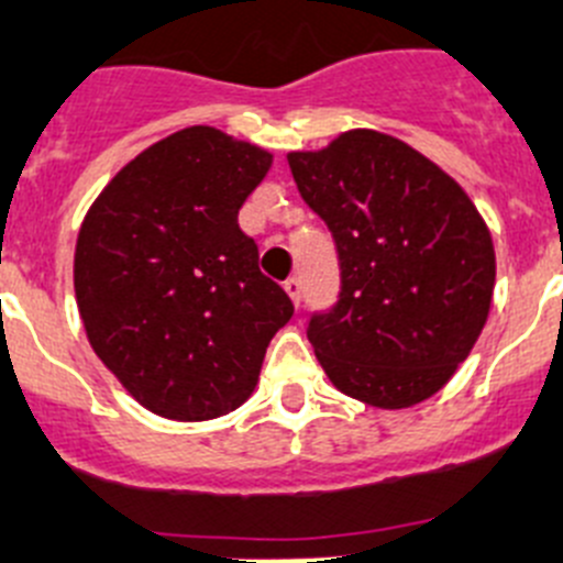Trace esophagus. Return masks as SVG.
Returning <instances> with one entry per match:
<instances>
[{
	"label": "esophagus",
	"mask_w": 563,
	"mask_h": 563,
	"mask_svg": "<svg viewBox=\"0 0 563 563\" xmlns=\"http://www.w3.org/2000/svg\"><path fill=\"white\" fill-rule=\"evenodd\" d=\"M285 290H287V296L292 298V303H301V278H298V276L287 278Z\"/></svg>",
	"instance_id": "obj_1"
}]
</instances>
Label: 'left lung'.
Returning <instances> with one entry per match:
<instances>
[{
    "mask_svg": "<svg viewBox=\"0 0 563 563\" xmlns=\"http://www.w3.org/2000/svg\"><path fill=\"white\" fill-rule=\"evenodd\" d=\"M287 162L340 262L338 301L307 323L327 376L388 410L430 399L486 327L494 242L483 218L441 167L385 133L349 131Z\"/></svg>",
    "mask_w": 563,
    "mask_h": 563,
    "instance_id": "1",
    "label": "left lung"
}]
</instances>
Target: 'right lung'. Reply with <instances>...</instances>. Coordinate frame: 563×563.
I'll list each match as a JSON object with an SVG mask.
<instances>
[{
	"label": "right lung",
	"instance_id": "add662e5",
	"mask_svg": "<svg viewBox=\"0 0 563 563\" xmlns=\"http://www.w3.org/2000/svg\"><path fill=\"white\" fill-rule=\"evenodd\" d=\"M267 169L262 147L184 128L122 167L82 220L75 292L91 349L164 419L236 410L292 318L236 223Z\"/></svg>",
	"mask_w": 563,
	"mask_h": 563
}]
</instances>
